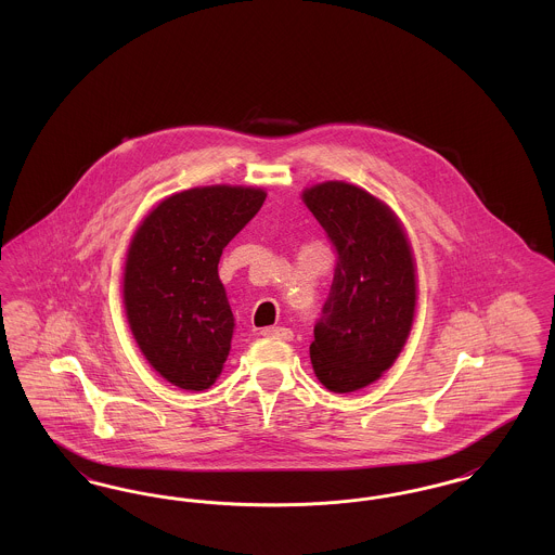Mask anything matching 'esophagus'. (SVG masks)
I'll use <instances>...</instances> for the list:
<instances>
[{
    "label": "esophagus",
    "instance_id": "1",
    "mask_svg": "<svg viewBox=\"0 0 555 555\" xmlns=\"http://www.w3.org/2000/svg\"><path fill=\"white\" fill-rule=\"evenodd\" d=\"M262 337L266 339H279V341H291L293 331L287 326H266L262 328Z\"/></svg>",
    "mask_w": 555,
    "mask_h": 555
}]
</instances>
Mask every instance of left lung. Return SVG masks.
I'll return each mask as SVG.
<instances>
[{"mask_svg": "<svg viewBox=\"0 0 555 555\" xmlns=\"http://www.w3.org/2000/svg\"><path fill=\"white\" fill-rule=\"evenodd\" d=\"M337 251L310 360L333 393L364 389L391 369L416 314L412 245L385 202L362 186L326 181L301 193Z\"/></svg>", "mask_w": 555, "mask_h": 555, "instance_id": "obj_1", "label": "left lung"}]
</instances>
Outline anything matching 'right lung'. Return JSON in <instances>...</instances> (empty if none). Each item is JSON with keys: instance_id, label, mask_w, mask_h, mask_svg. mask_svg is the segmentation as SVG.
Wrapping results in <instances>:
<instances>
[{"instance_id": "1", "label": "right lung", "mask_w": 555, "mask_h": 555, "mask_svg": "<svg viewBox=\"0 0 555 555\" xmlns=\"http://www.w3.org/2000/svg\"><path fill=\"white\" fill-rule=\"evenodd\" d=\"M264 199L260 186H193L162 199L132 235L127 320L150 366L179 389H210L229 358L235 318L218 262Z\"/></svg>"}]
</instances>
